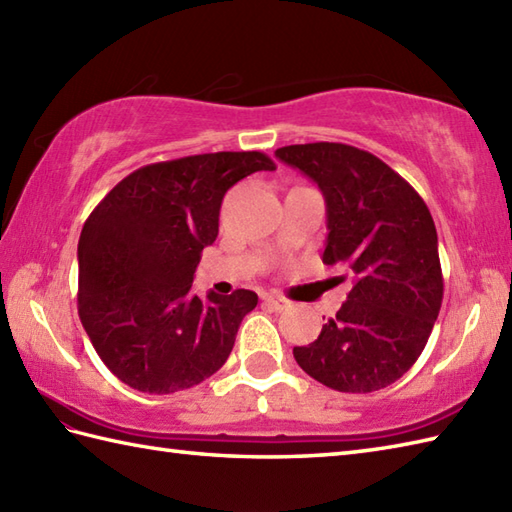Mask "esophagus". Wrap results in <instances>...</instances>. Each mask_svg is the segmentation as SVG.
<instances>
[{
    "label": "esophagus",
    "mask_w": 512,
    "mask_h": 512,
    "mask_svg": "<svg viewBox=\"0 0 512 512\" xmlns=\"http://www.w3.org/2000/svg\"><path fill=\"white\" fill-rule=\"evenodd\" d=\"M264 303L268 308H273L275 312H281V310L288 308V301L277 297V295H264Z\"/></svg>",
    "instance_id": "obj_1"
}]
</instances>
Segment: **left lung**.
<instances>
[{"instance_id": "8db88e82", "label": "left lung", "mask_w": 512, "mask_h": 512, "mask_svg": "<svg viewBox=\"0 0 512 512\" xmlns=\"http://www.w3.org/2000/svg\"><path fill=\"white\" fill-rule=\"evenodd\" d=\"M317 182L328 213L323 264L341 268L350 292L319 339L292 350L303 372L350 394L407 374L442 306L438 233L411 184L369 151L341 143L275 151Z\"/></svg>"}]
</instances>
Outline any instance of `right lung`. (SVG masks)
Returning a JSON list of instances; mask_svg holds the SVG:
<instances>
[{
  "instance_id": "obj_1",
  "label": "right lung",
  "mask_w": 512,
  "mask_h": 512,
  "mask_svg": "<svg viewBox=\"0 0 512 512\" xmlns=\"http://www.w3.org/2000/svg\"><path fill=\"white\" fill-rule=\"evenodd\" d=\"M262 151H217L129 173L83 224L79 317L96 354L125 385L173 394L213 376L235 345L253 290L191 292L200 255L220 228L224 193L255 171Z\"/></svg>"
}]
</instances>
